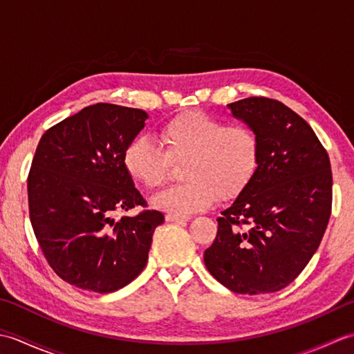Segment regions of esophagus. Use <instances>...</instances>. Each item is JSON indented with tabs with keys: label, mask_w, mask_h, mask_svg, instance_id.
Returning <instances> with one entry per match:
<instances>
[{
	"label": "esophagus",
	"mask_w": 354,
	"mask_h": 354,
	"mask_svg": "<svg viewBox=\"0 0 354 354\" xmlns=\"http://www.w3.org/2000/svg\"><path fill=\"white\" fill-rule=\"evenodd\" d=\"M165 221H167V222H184V221H189V217L169 213V214H165Z\"/></svg>",
	"instance_id": "1"
}]
</instances>
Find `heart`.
Here are the masks:
<instances>
[{"label": "heart", "instance_id": "b5f03b06", "mask_svg": "<svg viewBox=\"0 0 354 354\" xmlns=\"http://www.w3.org/2000/svg\"><path fill=\"white\" fill-rule=\"evenodd\" d=\"M161 145L147 137L127 145L123 165L133 181L156 189L167 181L173 164L183 162V183L152 199L156 208L187 216L219 198H236L251 183L260 162V138L252 127L230 124L202 111L167 120L158 129Z\"/></svg>", "mask_w": 354, "mask_h": 354}]
</instances>
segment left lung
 Wrapping results in <instances>:
<instances>
[{
    "instance_id": "obj_1",
    "label": "left lung",
    "mask_w": 354,
    "mask_h": 354,
    "mask_svg": "<svg viewBox=\"0 0 354 354\" xmlns=\"http://www.w3.org/2000/svg\"><path fill=\"white\" fill-rule=\"evenodd\" d=\"M228 108L257 132L260 162L217 219L204 261L232 292H277L301 274L324 236L332 213L330 160L309 123L281 102L248 97Z\"/></svg>"
}]
</instances>
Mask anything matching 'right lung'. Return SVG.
Segmentation results:
<instances>
[{
	"label": "right lung",
	"mask_w": 354,
	"mask_h": 354,
	"mask_svg": "<svg viewBox=\"0 0 354 354\" xmlns=\"http://www.w3.org/2000/svg\"><path fill=\"white\" fill-rule=\"evenodd\" d=\"M141 109L97 103L45 132L27 178L28 213L55 272L76 288L109 293L147 263L162 213H115L147 207L123 165L127 145L145 127Z\"/></svg>",
	"instance_id": "right-lung-1"
}]
</instances>
